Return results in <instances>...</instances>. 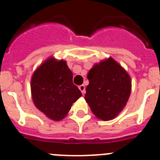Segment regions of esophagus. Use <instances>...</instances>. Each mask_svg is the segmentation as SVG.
Masks as SVG:
<instances>
[{"label": "esophagus", "instance_id": "34e87169", "mask_svg": "<svg viewBox=\"0 0 160 160\" xmlns=\"http://www.w3.org/2000/svg\"><path fill=\"white\" fill-rule=\"evenodd\" d=\"M79 89L81 91V92H82L83 95L85 93V86H84V84H81V85H80V86H79Z\"/></svg>", "mask_w": 160, "mask_h": 160}]
</instances>
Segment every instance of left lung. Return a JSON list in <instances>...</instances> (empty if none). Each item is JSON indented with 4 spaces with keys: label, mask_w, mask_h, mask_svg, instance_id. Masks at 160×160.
Masks as SVG:
<instances>
[{
    "label": "left lung",
    "mask_w": 160,
    "mask_h": 160,
    "mask_svg": "<svg viewBox=\"0 0 160 160\" xmlns=\"http://www.w3.org/2000/svg\"><path fill=\"white\" fill-rule=\"evenodd\" d=\"M84 99L98 119L107 121L119 115L129 98L132 82L124 68L110 57L93 65L87 76Z\"/></svg>",
    "instance_id": "left-lung-1"
}]
</instances>
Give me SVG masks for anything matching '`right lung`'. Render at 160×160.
Returning <instances> with one entry per match:
<instances>
[{
	"instance_id": "obj_1",
	"label": "right lung",
	"mask_w": 160,
	"mask_h": 160,
	"mask_svg": "<svg viewBox=\"0 0 160 160\" xmlns=\"http://www.w3.org/2000/svg\"><path fill=\"white\" fill-rule=\"evenodd\" d=\"M73 74L67 62L49 57L35 71L31 92L35 106L49 119L59 121L82 93L72 81Z\"/></svg>"
}]
</instances>
